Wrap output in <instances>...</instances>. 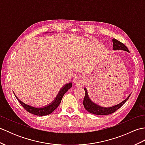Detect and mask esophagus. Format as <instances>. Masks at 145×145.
<instances>
[{"label": "esophagus", "mask_w": 145, "mask_h": 145, "mask_svg": "<svg viewBox=\"0 0 145 145\" xmlns=\"http://www.w3.org/2000/svg\"><path fill=\"white\" fill-rule=\"evenodd\" d=\"M73 79H74V82L77 86H82L85 84V79L84 76L81 74H76Z\"/></svg>", "instance_id": "34e87169"}]
</instances>
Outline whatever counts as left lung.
<instances>
[{
  "instance_id": "left-lung-1",
  "label": "left lung",
  "mask_w": 145,
  "mask_h": 145,
  "mask_svg": "<svg viewBox=\"0 0 145 145\" xmlns=\"http://www.w3.org/2000/svg\"><path fill=\"white\" fill-rule=\"evenodd\" d=\"M113 50H125L128 52H130L128 50V48L123 44V43L120 42V41L117 40L115 39H113ZM84 90L85 91V95L84 99V106L85 107V110L88 111L89 113L94 114V115H110L114 113L117 110H118L120 108L123 106L126 101H127L129 97H130L131 94L126 98L125 100L121 101V103L116 105L111 106V107H102L98 105H97L93 102L88 97V94L87 92V90L86 88H84Z\"/></svg>"
}]
</instances>
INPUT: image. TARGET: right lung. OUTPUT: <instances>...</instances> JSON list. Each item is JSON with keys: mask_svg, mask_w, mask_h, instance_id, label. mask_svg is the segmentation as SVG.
<instances>
[{"mask_svg": "<svg viewBox=\"0 0 145 145\" xmlns=\"http://www.w3.org/2000/svg\"><path fill=\"white\" fill-rule=\"evenodd\" d=\"M72 87V83H68L66 85H65L63 87L60 89L59 93L57 95L56 98H55L54 101H52V102L50 103L49 105H47V106H45L42 108H36L33 107L32 106H30L29 105H27L22 102L21 100H20L16 95H15V97H16L18 101H19V103L21 104V105L24 108H25L27 112L33 114V115H37V116H45V115H48L49 114L52 113L57 108L58 106V105L60 104V102L61 101V99L63 97L64 94L66 93L68 91V90Z\"/></svg>", "mask_w": 145, "mask_h": 145, "instance_id": "right-lung-1", "label": "right lung"}]
</instances>
